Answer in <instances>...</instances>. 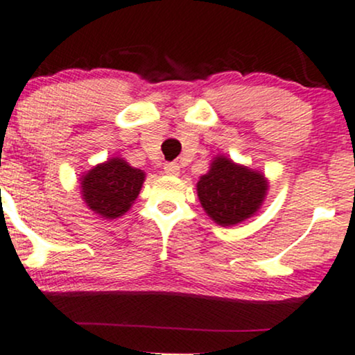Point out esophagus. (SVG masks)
<instances>
[{
    "label": "esophagus",
    "instance_id": "34e87169",
    "mask_svg": "<svg viewBox=\"0 0 355 355\" xmlns=\"http://www.w3.org/2000/svg\"><path fill=\"white\" fill-rule=\"evenodd\" d=\"M179 166L176 164V162H167V164L164 166V173L169 174V176H178L179 174Z\"/></svg>",
    "mask_w": 355,
    "mask_h": 355
}]
</instances>
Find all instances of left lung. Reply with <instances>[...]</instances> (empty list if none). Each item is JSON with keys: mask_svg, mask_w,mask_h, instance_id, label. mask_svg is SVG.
I'll list each match as a JSON object with an SVG mask.
<instances>
[{"mask_svg": "<svg viewBox=\"0 0 355 355\" xmlns=\"http://www.w3.org/2000/svg\"><path fill=\"white\" fill-rule=\"evenodd\" d=\"M266 194L263 174L216 157L198 182V196L209 218L221 226L238 225L253 216Z\"/></svg>", "mask_w": 355, "mask_h": 355, "instance_id": "obj_1", "label": "left lung"}]
</instances>
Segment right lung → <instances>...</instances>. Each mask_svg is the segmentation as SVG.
Wrapping results in <instances>:
<instances>
[{
    "mask_svg": "<svg viewBox=\"0 0 355 355\" xmlns=\"http://www.w3.org/2000/svg\"><path fill=\"white\" fill-rule=\"evenodd\" d=\"M144 173L130 167L124 159L114 157L98 164L82 178L83 201L107 220L122 216L139 196Z\"/></svg>",
    "mask_w": 355,
    "mask_h": 355,
    "instance_id": "add662e5",
    "label": "right lung"
}]
</instances>
